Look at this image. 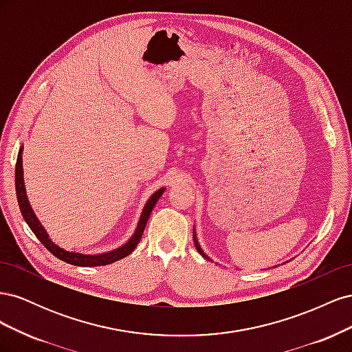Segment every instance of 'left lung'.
I'll list each match as a JSON object with an SVG mask.
<instances>
[{"label":"left lung","mask_w":352,"mask_h":352,"mask_svg":"<svg viewBox=\"0 0 352 352\" xmlns=\"http://www.w3.org/2000/svg\"><path fill=\"white\" fill-rule=\"evenodd\" d=\"M194 242H195V248L198 250V252L202 255V257H204L206 260H210V257H208V255L204 252V251H202L201 250V247H199V243H198V239H197V235H195V230H194ZM211 261V260H210Z\"/></svg>","instance_id":"1"}]
</instances>
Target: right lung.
<instances>
[{
  "label": "right lung",
  "mask_w": 352,
  "mask_h": 352,
  "mask_svg": "<svg viewBox=\"0 0 352 352\" xmlns=\"http://www.w3.org/2000/svg\"><path fill=\"white\" fill-rule=\"evenodd\" d=\"M22 153H23V146H20L19 155H17V163H16V194H17L19 207H20L22 216H23L25 221L28 223V226L30 228V230L35 233V236L45 245V248L52 255H54V257H57L61 261H66L69 264L79 265V267H95V265H107V264H111L114 261H119V260L127 257V255H129L136 248V245L140 243V241L142 238V233L145 230L146 221H148V219H150V214H151L154 206L157 204L158 198L162 197L163 192H164V188L155 190V192L151 195V198L146 201V204L144 207V211H142V214L140 217V223H138L135 233L129 241L122 245V247L116 248L113 251H109V252H102V254H80V252L66 251V250L60 248L58 245H56L54 242L50 239L47 230L44 229V226L41 225L38 217L35 216L34 210H32V207L29 204V199L26 197V189H25V180H23Z\"/></svg>",
  "instance_id": "obj_1"
}]
</instances>
